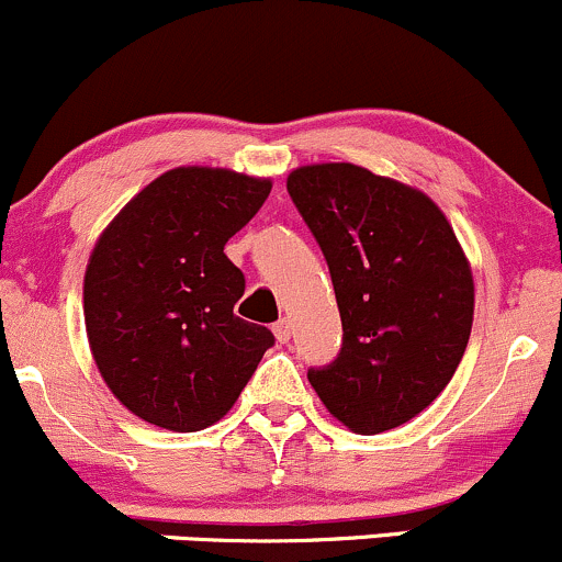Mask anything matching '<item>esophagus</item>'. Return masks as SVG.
Returning <instances> with one entry per match:
<instances>
[{"label":"esophagus","mask_w":562,"mask_h":562,"mask_svg":"<svg viewBox=\"0 0 562 562\" xmlns=\"http://www.w3.org/2000/svg\"><path fill=\"white\" fill-rule=\"evenodd\" d=\"M272 330H274V338L280 340V344H288V340H290V319L288 317L277 319Z\"/></svg>","instance_id":"1"}]
</instances>
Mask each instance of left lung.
<instances>
[{"instance_id":"8db88e82","label":"left lung","mask_w":562,"mask_h":562,"mask_svg":"<svg viewBox=\"0 0 562 562\" xmlns=\"http://www.w3.org/2000/svg\"><path fill=\"white\" fill-rule=\"evenodd\" d=\"M295 209L330 267L344 344L308 383L353 434L398 428L447 389L473 327V274L425 192L353 164L301 166Z\"/></svg>"}]
</instances>
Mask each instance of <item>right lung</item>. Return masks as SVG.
<instances>
[{"label":"right lung","instance_id":"right-lung-1","mask_svg":"<svg viewBox=\"0 0 562 562\" xmlns=\"http://www.w3.org/2000/svg\"><path fill=\"white\" fill-rule=\"evenodd\" d=\"M269 190V179L182 166L128 200L97 240L83 274L89 348L139 420L209 428L274 346L267 327L235 314L245 277L224 254Z\"/></svg>","mask_w":562,"mask_h":562}]
</instances>
